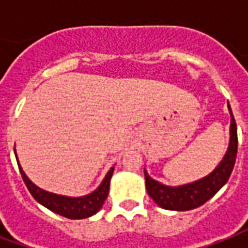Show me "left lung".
<instances>
[{"instance_id": "left-lung-1", "label": "left lung", "mask_w": 248, "mask_h": 248, "mask_svg": "<svg viewBox=\"0 0 248 248\" xmlns=\"http://www.w3.org/2000/svg\"><path fill=\"white\" fill-rule=\"evenodd\" d=\"M229 111L231 114L229 149L224 154L222 162L207 177L195 182L183 185V186L172 187L162 185L155 179H153L145 170L146 190L159 207L165 210H174V211H187V210L197 208L202 206L203 203L207 202L208 199H211L229 181L234 169L236 151H238L236 124H235L230 105Z\"/></svg>"}]
</instances>
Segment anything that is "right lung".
<instances>
[{
    "instance_id": "add662e5",
    "label": "right lung",
    "mask_w": 248,
    "mask_h": 248,
    "mask_svg": "<svg viewBox=\"0 0 248 248\" xmlns=\"http://www.w3.org/2000/svg\"><path fill=\"white\" fill-rule=\"evenodd\" d=\"M16 158H17V153H16ZM17 163H18L19 171H21V175H22L25 185H26L28 190H29L30 194L33 195L35 201L41 203L42 206H45L46 208H49L53 213L62 215V217L69 219L89 218V217L97 214L101 210L102 204L105 203V199L108 198V188H110V179L113 177L114 171V167H111L108 174H106V177L102 181V183L92 194L85 195V197L71 198L45 191V190H42L38 186H35L34 183L26 177V174L22 170L19 162H17Z\"/></svg>"
}]
</instances>
